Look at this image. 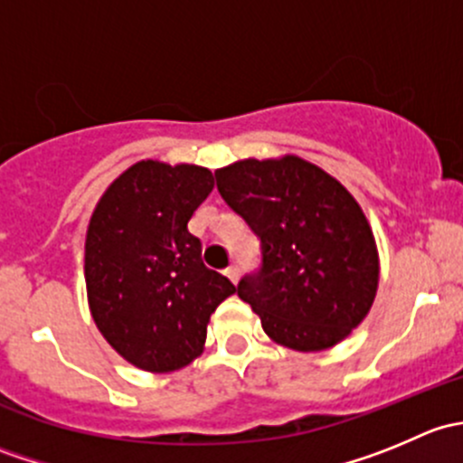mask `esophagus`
Here are the masks:
<instances>
[{
    "label": "esophagus",
    "instance_id": "1",
    "mask_svg": "<svg viewBox=\"0 0 463 463\" xmlns=\"http://www.w3.org/2000/svg\"><path fill=\"white\" fill-rule=\"evenodd\" d=\"M226 275L232 279V282L237 284V282H240V266L231 264V266H228V269H226Z\"/></svg>",
    "mask_w": 463,
    "mask_h": 463
}]
</instances>
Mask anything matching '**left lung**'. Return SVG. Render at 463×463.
Segmentation results:
<instances>
[{"label":"left lung","instance_id":"8db88e82","mask_svg":"<svg viewBox=\"0 0 463 463\" xmlns=\"http://www.w3.org/2000/svg\"><path fill=\"white\" fill-rule=\"evenodd\" d=\"M222 199L260 240L261 264L237 284L275 343L334 347L374 302L378 253L356 199L298 156L246 158L214 172Z\"/></svg>","mask_w":463,"mask_h":463}]
</instances>
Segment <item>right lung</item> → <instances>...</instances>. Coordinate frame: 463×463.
<instances>
[{
	"label": "right lung",
	"instance_id": "right-lung-1",
	"mask_svg": "<svg viewBox=\"0 0 463 463\" xmlns=\"http://www.w3.org/2000/svg\"><path fill=\"white\" fill-rule=\"evenodd\" d=\"M199 165L141 161L107 188L85 241L89 309L132 365L175 372L202 354L210 314L235 293L202 260L188 222L213 193Z\"/></svg>",
	"mask_w": 463,
	"mask_h": 463
}]
</instances>
